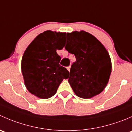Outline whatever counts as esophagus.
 <instances>
[{
    "label": "esophagus",
    "instance_id": "1",
    "mask_svg": "<svg viewBox=\"0 0 132 132\" xmlns=\"http://www.w3.org/2000/svg\"><path fill=\"white\" fill-rule=\"evenodd\" d=\"M70 68H71L70 66H68V67H67V70H68L69 71H70Z\"/></svg>",
    "mask_w": 132,
    "mask_h": 132
}]
</instances>
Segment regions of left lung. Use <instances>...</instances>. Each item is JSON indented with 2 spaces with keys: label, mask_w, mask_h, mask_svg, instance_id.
Listing matches in <instances>:
<instances>
[{
  "label": "left lung",
  "mask_w": 132,
  "mask_h": 132,
  "mask_svg": "<svg viewBox=\"0 0 132 132\" xmlns=\"http://www.w3.org/2000/svg\"><path fill=\"white\" fill-rule=\"evenodd\" d=\"M65 49L74 54L68 82L77 96L91 98L107 86L112 64L107 50L94 36L84 30L66 34Z\"/></svg>",
  "instance_id": "1"
}]
</instances>
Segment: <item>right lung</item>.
I'll return each instance as SVG.
<instances>
[{
    "label": "right lung",
    "instance_id": "add662e5",
    "mask_svg": "<svg viewBox=\"0 0 132 132\" xmlns=\"http://www.w3.org/2000/svg\"><path fill=\"white\" fill-rule=\"evenodd\" d=\"M65 32L46 30L39 34L28 46L22 59V72L25 87L31 94L47 99L56 93L69 71L59 64L57 50L65 45Z\"/></svg>",
    "mask_w": 132,
    "mask_h": 132
}]
</instances>
